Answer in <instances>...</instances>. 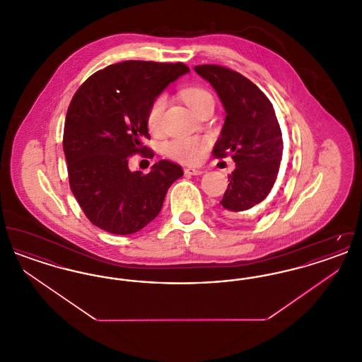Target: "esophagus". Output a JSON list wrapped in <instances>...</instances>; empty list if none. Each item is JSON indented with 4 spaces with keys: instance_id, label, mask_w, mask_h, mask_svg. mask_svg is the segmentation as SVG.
Returning <instances> with one entry per match:
<instances>
[{
    "instance_id": "1",
    "label": "esophagus",
    "mask_w": 362,
    "mask_h": 362,
    "mask_svg": "<svg viewBox=\"0 0 362 362\" xmlns=\"http://www.w3.org/2000/svg\"><path fill=\"white\" fill-rule=\"evenodd\" d=\"M205 173L204 170H195V168H186L185 173L189 175V176H198V175H202Z\"/></svg>"
}]
</instances>
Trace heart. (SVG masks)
I'll list each match as a JSON object with an SVG mask.
<instances>
[{"mask_svg": "<svg viewBox=\"0 0 362 362\" xmlns=\"http://www.w3.org/2000/svg\"><path fill=\"white\" fill-rule=\"evenodd\" d=\"M182 98L197 115L209 105L214 107V99L211 93L207 92L204 88H187L182 90ZM165 105H167V98L164 95L156 98L155 102L151 105L146 115V123L151 132L160 130ZM206 141L202 138H177L167 145L165 151H167V155L171 158L182 164H195L201 160V157L206 149Z\"/></svg>", "mask_w": 362, "mask_h": 362, "instance_id": "heart-1", "label": "heart"}]
</instances>
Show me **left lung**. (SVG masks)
Returning a JSON list of instances; mask_svg holds the SVG:
<instances>
[{
    "label": "left lung",
    "instance_id": "obj_1",
    "mask_svg": "<svg viewBox=\"0 0 362 362\" xmlns=\"http://www.w3.org/2000/svg\"><path fill=\"white\" fill-rule=\"evenodd\" d=\"M194 70L214 88L224 105V126L213 153L236 163L221 199L223 213L248 218L273 189L282 160L284 141L273 104L254 83L235 70L198 65Z\"/></svg>",
    "mask_w": 362,
    "mask_h": 362
}]
</instances>
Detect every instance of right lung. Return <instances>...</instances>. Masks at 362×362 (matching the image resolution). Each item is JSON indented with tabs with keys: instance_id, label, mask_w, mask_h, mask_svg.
Here are the masks:
<instances>
[{
	"instance_id": "add662e5",
	"label": "right lung",
	"mask_w": 362,
	"mask_h": 362,
	"mask_svg": "<svg viewBox=\"0 0 362 362\" xmlns=\"http://www.w3.org/2000/svg\"><path fill=\"white\" fill-rule=\"evenodd\" d=\"M185 64L124 61L92 74L70 102L64 152L70 189L88 220L105 232L132 235L153 221L183 170L160 160L132 173L129 157L153 156L146 115L156 98L189 73Z\"/></svg>"
}]
</instances>
